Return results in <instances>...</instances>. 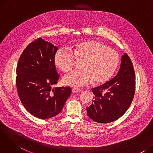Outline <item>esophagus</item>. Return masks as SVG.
<instances>
[{"instance_id": "esophagus-1", "label": "esophagus", "mask_w": 153, "mask_h": 153, "mask_svg": "<svg viewBox=\"0 0 153 153\" xmlns=\"http://www.w3.org/2000/svg\"><path fill=\"white\" fill-rule=\"evenodd\" d=\"M82 90L80 89H78V88H73V89H72V92L73 93H76V92H81Z\"/></svg>"}]
</instances>
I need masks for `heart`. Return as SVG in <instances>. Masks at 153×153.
Returning <instances> with one entry per match:
<instances>
[{
	"label": "heart",
	"instance_id": "1",
	"mask_svg": "<svg viewBox=\"0 0 153 153\" xmlns=\"http://www.w3.org/2000/svg\"><path fill=\"white\" fill-rule=\"evenodd\" d=\"M76 59L83 61L82 69L69 72L63 77V82L79 87L89 84L93 80L95 83L107 81L117 69L120 57L115 50L97 40L77 44L74 52L69 48H61L54 56L55 64L65 72L74 68Z\"/></svg>",
	"mask_w": 153,
	"mask_h": 153
}]
</instances>
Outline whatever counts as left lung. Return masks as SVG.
I'll return each mask as SVG.
<instances>
[{
	"mask_svg": "<svg viewBox=\"0 0 153 153\" xmlns=\"http://www.w3.org/2000/svg\"><path fill=\"white\" fill-rule=\"evenodd\" d=\"M94 100L87 115L94 122L108 123L121 117L130 106L135 92L134 71L125 53L117 74L110 81L92 89Z\"/></svg>",
	"mask_w": 153,
	"mask_h": 153,
	"instance_id": "1",
	"label": "left lung"
}]
</instances>
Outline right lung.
Returning <instances> with one entry per match:
<instances>
[{
	"label": "right lung",
	"mask_w": 153,
	"mask_h": 153,
	"mask_svg": "<svg viewBox=\"0 0 153 153\" xmlns=\"http://www.w3.org/2000/svg\"><path fill=\"white\" fill-rule=\"evenodd\" d=\"M58 48L42 38L30 43L19 58L16 85L19 98L34 117L57 115L71 94L70 87H53L59 78L54 64Z\"/></svg>",
	"instance_id": "right-lung-1"
}]
</instances>
